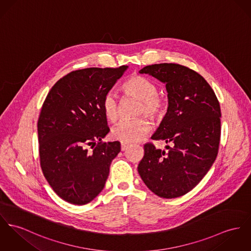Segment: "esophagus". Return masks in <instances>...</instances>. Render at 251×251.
Listing matches in <instances>:
<instances>
[{
    "label": "esophagus",
    "mask_w": 251,
    "mask_h": 251,
    "mask_svg": "<svg viewBox=\"0 0 251 251\" xmlns=\"http://www.w3.org/2000/svg\"><path fill=\"white\" fill-rule=\"evenodd\" d=\"M129 146H130L129 143H127V142H121V151H125Z\"/></svg>",
    "instance_id": "34e87169"
}]
</instances>
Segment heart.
Returning a JSON list of instances; mask_svg holds the SVG:
<instances>
[{
    "label": "heart",
    "instance_id": "1",
    "mask_svg": "<svg viewBox=\"0 0 251 251\" xmlns=\"http://www.w3.org/2000/svg\"><path fill=\"white\" fill-rule=\"evenodd\" d=\"M123 88L127 94L140 100L139 115L145 114L150 117H158L162 115L165 101L157 94V87L154 81L142 75H135L125 82ZM102 109L108 120L116 121L118 116V101L114 92L105 95ZM150 129V122L145 117L122 120L113 128L112 136L122 142H137L147 135Z\"/></svg>",
    "mask_w": 251,
    "mask_h": 251
}]
</instances>
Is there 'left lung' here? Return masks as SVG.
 Listing matches in <instances>:
<instances>
[{"mask_svg": "<svg viewBox=\"0 0 251 251\" xmlns=\"http://www.w3.org/2000/svg\"><path fill=\"white\" fill-rule=\"evenodd\" d=\"M165 84L168 109L154 140L171 143L167 152L154 144L144 145L137 170L146 186L156 196H183L211 168L219 150L221 108L206 80L193 70L173 63L146 66L139 71Z\"/></svg>", "mask_w": 251, "mask_h": 251, "instance_id": "1", "label": "left lung"}]
</instances>
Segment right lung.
Instances as JSON below:
<instances>
[{"label": "right lung", "mask_w": 251, "mask_h": 251, "mask_svg": "<svg viewBox=\"0 0 251 251\" xmlns=\"http://www.w3.org/2000/svg\"><path fill=\"white\" fill-rule=\"evenodd\" d=\"M128 66L88 68L59 79L39 116L40 164L64 201L77 205L92 201L105 186L120 142H103L110 132L102 101Z\"/></svg>", "instance_id": "obj_1"}]
</instances>
